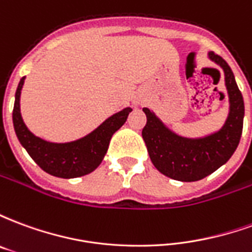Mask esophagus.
<instances>
[{
  "instance_id": "esophagus-1",
  "label": "esophagus",
  "mask_w": 252,
  "mask_h": 252,
  "mask_svg": "<svg viewBox=\"0 0 252 252\" xmlns=\"http://www.w3.org/2000/svg\"><path fill=\"white\" fill-rule=\"evenodd\" d=\"M133 102H135V104H139V102H140V101H139V99H135V101H133Z\"/></svg>"
}]
</instances>
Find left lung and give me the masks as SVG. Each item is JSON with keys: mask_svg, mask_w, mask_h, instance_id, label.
Here are the masks:
<instances>
[{"mask_svg": "<svg viewBox=\"0 0 252 252\" xmlns=\"http://www.w3.org/2000/svg\"><path fill=\"white\" fill-rule=\"evenodd\" d=\"M208 58L222 68L229 101L227 120L219 131L202 137L181 136L166 126L153 110L143 108L147 124L142 135L151 162L163 175L182 182L202 180L227 163L238 147L243 131V95L232 70L215 52H208Z\"/></svg>", "mask_w": 252, "mask_h": 252, "instance_id": "8db88e82", "label": "left lung"}]
</instances>
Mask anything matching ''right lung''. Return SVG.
Instances as JSON below:
<instances>
[{"mask_svg":"<svg viewBox=\"0 0 252 252\" xmlns=\"http://www.w3.org/2000/svg\"><path fill=\"white\" fill-rule=\"evenodd\" d=\"M25 77L20 79L14 95L13 126L21 146L30 157L48 174L59 178H77L92 173L102 162L113 133L126 121L131 108L108 117L94 131L78 140L68 143H52L35 136L25 126L20 113V95Z\"/></svg>","mask_w":252,"mask_h":252,"instance_id":"add662e5","label":"right lung"}]
</instances>
